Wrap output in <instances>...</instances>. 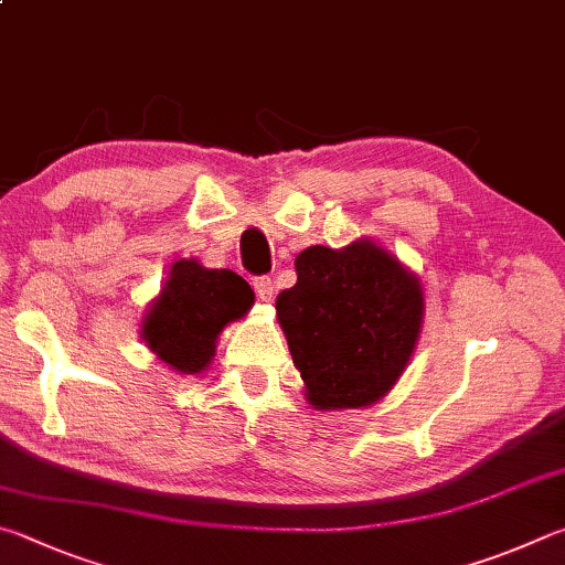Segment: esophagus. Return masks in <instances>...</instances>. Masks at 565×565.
Returning a JSON list of instances; mask_svg holds the SVG:
<instances>
[{
    "instance_id": "esophagus-1",
    "label": "esophagus",
    "mask_w": 565,
    "mask_h": 565,
    "mask_svg": "<svg viewBox=\"0 0 565 565\" xmlns=\"http://www.w3.org/2000/svg\"><path fill=\"white\" fill-rule=\"evenodd\" d=\"M254 291L262 301H271L274 299V281L269 279V276H256Z\"/></svg>"
}]
</instances>
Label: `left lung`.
Listing matches in <instances>:
<instances>
[{
	"instance_id": "1",
	"label": "left lung",
	"mask_w": 565,
	"mask_h": 565,
	"mask_svg": "<svg viewBox=\"0 0 565 565\" xmlns=\"http://www.w3.org/2000/svg\"><path fill=\"white\" fill-rule=\"evenodd\" d=\"M276 316L316 409L367 407L390 393L423 328L419 279L373 239L296 256Z\"/></svg>"
}]
</instances>
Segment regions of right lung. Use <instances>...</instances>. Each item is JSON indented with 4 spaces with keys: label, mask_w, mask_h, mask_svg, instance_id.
I'll return each instance as SVG.
<instances>
[{
    "label": "right lung",
    "mask_w": 565,
    "mask_h": 565,
    "mask_svg": "<svg viewBox=\"0 0 565 565\" xmlns=\"http://www.w3.org/2000/svg\"><path fill=\"white\" fill-rule=\"evenodd\" d=\"M252 303V286L239 274L180 259L148 306L140 335L172 371L202 373L217 351L222 328L247 316Z\"/></svg>",
    "instance_id": "obj_1"
}]
</instances>
